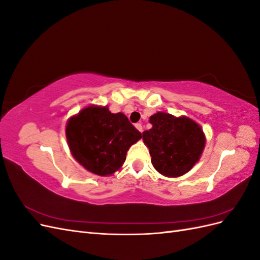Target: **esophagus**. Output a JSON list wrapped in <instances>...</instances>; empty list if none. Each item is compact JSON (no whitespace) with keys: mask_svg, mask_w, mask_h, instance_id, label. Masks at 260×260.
<instances>
[{"mask_svg":"<svg viewBox=\"0 0 260 260\" xmlns=\"http://www.w3.org/2000/svg\"><path fill=\"white\" fill-rule=\"evenodd\" d=\"M136 127H137V129L139 130V131H141V132H142L143 131V125H142V123H137L136 124Z\"/></svg>","mask_w":260,"mask_h":260,"instance_id":"34e87169","label":"esophagus"}]
</instances>
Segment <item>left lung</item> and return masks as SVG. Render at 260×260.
I'll use <instances>...</instances> for the list:
<instances>
[{
  "instance_id": "obj_1",
  "label": "left lung",
  "mask_w": 260,
  "mask_h": 260,
  "mask_svg": "<svg viewBox=\"0 0 260 260\" xmlns=\"http://www.w3.org/2000/svg\"><path fill=\"white\" fill-rule=\"evenodd\" d=\"M152 129L143 132L152 164L159 174L180 177L191 170L205 146V136L200 125L187 117L156 113L149 118Z\"/></svg>"
}]
</instances>
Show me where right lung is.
Here are the masks:
<instances>
[{"label":"right lung","instance_id":"add662e5","mask_svg":"<svg viewBox=\"0 0 260 260\" xmlns=\"http://www.w3.org/2000/svg\"><path fill=\"white\" fill-rule=\"evenodd\" d=\"M142 135L127 116L107 107L89 106L67 123L66 138L73 156L92 174L112 175L125 160L129 147Z\"/></svg>","mask_w":260,"mask_h":260}]
</instances>
